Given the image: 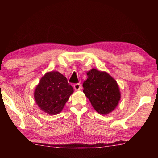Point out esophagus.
<instances>
[{
	"label": "esophagus",
	"mask_w": 158,
	"mask_h": 158,
	"mask_svg": "<svg viewBox=\"0 0 158 158\" xmlns=\"http://www.w3.org/2000/svg\"><path fill=\"white\" fill-rule=\"evenodd\" d=\"M74 90H81V84H75L74 85Z\"/></svg>",
	"instance_id": "34e87169"
}]
</instances>
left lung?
Listing matches in <instances>:
<instances>
[{"instance_id": "8db88e82", "label": "left lung", "mask_w": 158, "mask_h": 158, "mask_svg": "<svg viewBox=\"0 0 158 158\" xmlns=\"http://www.w3.org/2000/svg\"><path fill=\"white\" fill-rule=\"evenodd\" d=\"M83 84L85 95L98 113L106 115L114 111L121 99V92L113 77L106 72L93 68Z\"/></svg>"}]
</instances>
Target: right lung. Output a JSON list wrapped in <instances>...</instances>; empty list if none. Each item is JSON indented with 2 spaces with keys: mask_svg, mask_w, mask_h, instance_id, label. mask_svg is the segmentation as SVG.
I'll return each mask as SVG.
<instances>
[{
  "mask_svg": "<svg viewBox=\"0 0 158 158\" xmlns=\"http://www.w3.org/2000/svg\"><path fill=\"white\" fill-rule=\"evenodd\" d=\"M73 92L66 77L52 71L42 77L35 90L34 98L42 111L53 116L61 112Z\"/></svg>",
  "mask_w": 158,
  "mask_h": 158,
  "instance_id": "1",
  "label": "right lung"
}]
</instances>
